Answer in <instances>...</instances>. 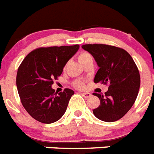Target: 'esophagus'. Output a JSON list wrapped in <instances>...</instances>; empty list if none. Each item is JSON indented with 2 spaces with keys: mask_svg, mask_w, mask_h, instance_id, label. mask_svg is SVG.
<instances>
[{
  "mask_svg": "<svg viewBox=\"0 0 154 154\" xmlns=\"http://www.w3.org/2000/svg\"><path fill=\"white\" fill-rule=\"evenodd\" d=\"M81 95L83 96L84 97H86V98H88V97H90L91 96L90 93H81Z\"/></svg>",
  "mask_w": 154,
  "mask_h": 154,
  "instance_id": "obj_1",
  "label": "esophagus"
}]
</instances>
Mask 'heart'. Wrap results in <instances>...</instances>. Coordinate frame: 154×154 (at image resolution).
Wrapping results in <instances>:
<instances>
[{
	"instance_id": "obj_1",
	"label": "heart",
	"mask_w": 154,
	"mask_h": 154,
	"mask_svg": "<svg viewBox=\"0 0 154 154\" xmlns=\"http://www.w3.org/2000/svg\"><path fill=\"white\" fill-rule=\"evenodd\" d=\"M90 54L87 52H81V53L79 54L78 56V60L80 63L83 61L86 58H87L88 57H90ZM73 86L75 88H78V89H83L85 87V82L82 81V80H75L74 82H73Z\"/></svg>"
}]
</instances>
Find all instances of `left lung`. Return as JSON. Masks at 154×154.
<instances>
[{"label":"left lung","instance_id":"obj_1","mask_svg":"<svg viewBox=\"0 0 154 154\" xmlns=\"http://www.w3.org/2000/svg\"><path fill=\"white\" fill-rule=\"evenodd\" d=\"M82 48L93 55L100 68L94 82L108 85L103 95L93 93L100 101L93 114L103 122L119 120L131 109L139 93L140 75L136 63L127 51L115 46L94 43Z\"/></svg>","mask_w":154,"mask_h":154}]
</instances>
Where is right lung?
Instances as JSON below:
<instances>
[{
  "label": "right lung",
  "mask_w": 154,
  "mask_h": 154,
  "mask_svg": "<svg viewBox=\"0 0 154 154\" xmlns=\"http://www.w3.org/2000/svg\"><path fill=\"white\" fill-rule=\"evenodd\" d=\"M79 48V44L39 47L31 51L18 67L16 86L21 103L38 122L51 124L66 111L74 91L66 88L57 94L51 85Z\"/></svg>",
  "instance_id": "obj_1"
}]
</instances>
